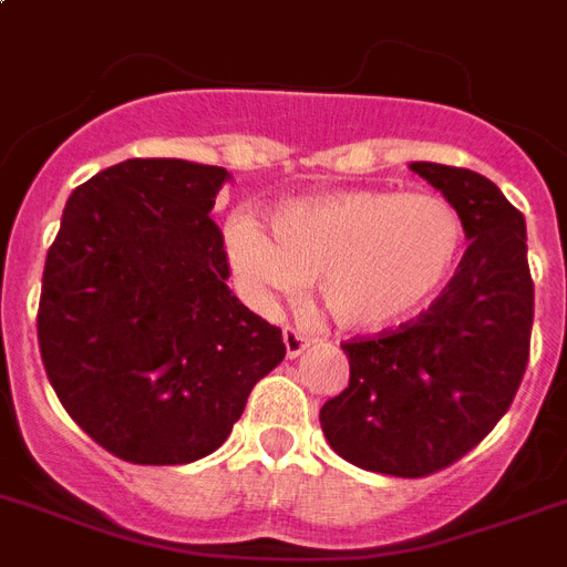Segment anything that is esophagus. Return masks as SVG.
I'll use <instances>...</instances> for the list:
<instances>
[{"instance_id": "34e87169", "label": "esophagus", "mask_w": 567, "mask_h": 567, "mask_svg": "<svg viewBox=\"0 0 567 567\" xmlns=\"http://www.w3.org/2000/svg\"><path fill=\"white\" fill-rule=\"evenodd\" d=\"M307 336L298 330V327H284V344H287V357L295 359V357H301L303 348H307Z\"/></svg>"}]
</instances>
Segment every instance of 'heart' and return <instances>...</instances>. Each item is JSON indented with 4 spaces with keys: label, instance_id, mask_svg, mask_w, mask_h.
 <instances>
[{
    "label": "heart",
    "instance_id": "1",
    "mask_svg": "<svg viewBox=\"0 0 567 567\" xmlns=\"http://www.w3.org/2000/svg\"><path fill=\"white\" fill-rule=\"evenodd\" d=\"M234 269L257 298L295 295L316 278L336 324L385 330L437 298L463 249V219L446 199L400 190H341L295 199L226 226Z\"/></svg>",
    "mask_w": 567,
    "mask_h": 567
}]
</instances>
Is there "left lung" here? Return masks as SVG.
Returning <instances> with one entry per match:
<instances>
[{
	"instance_id": "left-lung-1",
	"label": "left lung",
	"mask_w": 567,
	"mask_h": 567,
	"mask_svg": "<svg viewBox=\"0 0 567 567\" xmlns=\"http://www.w3.org/2000/svg\"><path fill=\"white\" fill-rule=\"evenodd\" d=\"M461 214L455 278L396 330L341 341L350 382L324 402L327 443L353 466L425 478L478 446L513 405L533 330V278L522 210L466 167L414 162Z\"/></svg>"
}]
</instances>
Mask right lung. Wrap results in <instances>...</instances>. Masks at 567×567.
Returning <instances> with one entry per match:
<instances>
[{"label": "right lung", "instance_id": "obj_1", "mask_svg": "<svg viewBox=\"0 0 567 567\" xmlns=\"http://www.w3.org/2000/svg\"><path fill=\"white\" fill-rule=\"evenodd\" d=\"M226 167L126 158L74 188L45 255L37 339L58 400L110 455H210L287 357L228 289L210 219Z\"/></svg>", "mask_w": 567, "mask_h": 567}]
</instances>
